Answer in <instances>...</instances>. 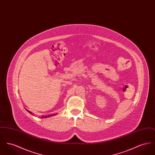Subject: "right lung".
<instances>
[{
	"label": "right lung",
	"mask_w": 155,
	"mask_h": 155,
	"mask_svg": "<svg viewBox=\"0 0 155 155\" xmlns=\"http://www.w3.org/2000/svg\"><path fill=\"white\" fill-rule=\"evenodd\" d=\"M25 110L27 111H28V113H30V114H32V112H31L30 111L28 110H27V109H25ZM57 114H50V115H48V116H42L41 117V118H47V117H51V116H55V115H56Z\"/></svg>",
	"instance_id": "obj_1"
}]
</instances>
